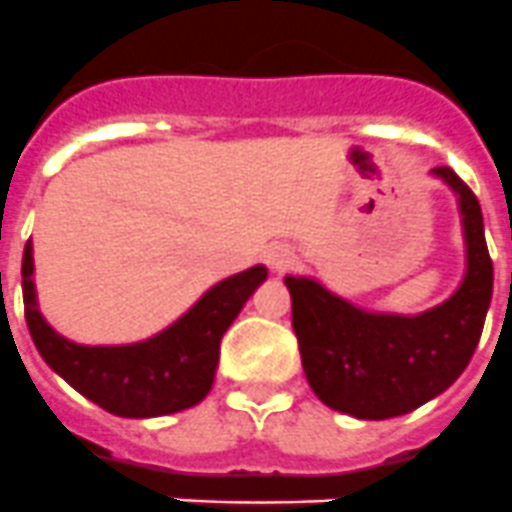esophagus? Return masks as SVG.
<instances>
[{"label": "esophagus", "instance_id": "1", "mask_svg": "<svg viewBox=\"0 0 512 512\" xmlns=\"http://www.w3.org/2000/svg\"><path fill=\"white\" fill-rule=\"evenodd\" d=\"M264 261L271 271H287L289 266L295 264V253L289 251L287 246H271L269 251H266Z\"/></svg>", "mask_w": 512, "mask_h": 512}]
</instances>
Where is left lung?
<instances>
[{
	"label": "left lung",
	"mask_w": 512,
	"mask_h": 512,
	"mask_svg": "<svg viewBox=\"0 0 512 512\" xmlns=\"http://www.w3.org/2000/svg\"><path fill=\"white\" fill-rule=\"evenodd\" d=\"M433 174L459 192L469 256L467 277L443 305L415 318L372 315L312 279L284 277L307 382L338 413L384 420L420 408L459 379L482 336L492 300L482 210L451 166Z\"/></svg>",
	"instance_id": "obj_1"
}]
</instances>
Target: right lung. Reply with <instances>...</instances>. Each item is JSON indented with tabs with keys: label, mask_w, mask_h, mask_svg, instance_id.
I'll list each match as a JSON object with an SVG mask.
<instances>
[{
	"label": "right lung",
	"mask_w": 512,
	"mask_h": 512,
	"mask_svg": "<svg viewBox=\"0 0 512 512\" xmlns=\"http://www.w3.org/2000/svg\"><path fill=\"white\" fill-rule=\"evenodd\" d=\"M266 266L215 284L187 315L164 333L133 346H79L40 318L33 289V246L22 253V302L35 348L76 392L120 418H156L192 408L210 392L220 341Z\"/></svg>",
	"instance_id": "right-lung-1"
}]
</instances>
